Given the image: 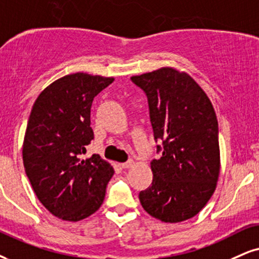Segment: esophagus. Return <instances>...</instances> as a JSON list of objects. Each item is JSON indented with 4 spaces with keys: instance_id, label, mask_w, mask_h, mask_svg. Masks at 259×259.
Masks as SVG:
<instances>
[{
    "instance_id": "esophagus-1",
    "label": "esophagus",
    "mask_w": 259,
    "mask_h": 259,
    "mask_svg": "<svg viewBox=\"0 0 259 259\" xmlns=\"http://www.w3.org/2000/svg\"><path fill=\"white\" fill-rule=\"evenodd\" d=\"M133 164H135L133 159H130V161L124 162V163H121V167H122V168H131Z\"/></svg>"
}]
</instances>
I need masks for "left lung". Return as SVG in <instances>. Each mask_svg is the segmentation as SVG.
<instances>
[{
	"mask_svg": "<svg viewBox=\"0 0 259 259\" xmlns=\"http://www.w3.org/2000/svg\"><path fill=\"white\" fill-rule=\"evenodd\" d=\"M131 79L148 96L155 140L163 142L161 158L150 163L154 179L139 193L140 204L162 222L186 221L205 206L218 185L221 159L215 109L192 76L174 67Z\"/></svg>",
	"mask_w": 259,
	"mask_h": 259,
	"instance_id": "1",
	"label": "left lung"
}]
</instances>
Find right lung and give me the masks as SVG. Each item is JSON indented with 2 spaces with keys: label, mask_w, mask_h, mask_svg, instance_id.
Segmentation results:
<instances>
[{
  "label": "right lung",
  "mask_w": 259,
  "mask_h": 259,
  "mask_svg": "<svg viewBox=\"0 0 259 259\" xmlns=\"http://www.w3.org/2000/svg\"><path fill=\"white\" fill-rule=\"evenodd\" d=\"M113 76L73 73L40 92L22 143L31 186L49 212L78 222L100 209L114 168L100 155L82 158L94 139L91 105Z\"/></svg>",
  "instance_id": "1"
}]
</instances>
